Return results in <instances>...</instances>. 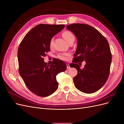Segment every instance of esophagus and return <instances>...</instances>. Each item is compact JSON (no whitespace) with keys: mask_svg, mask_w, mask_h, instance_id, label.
<instances>
[{"mask_svg":"<svg viewBox=\"0 0 124 124\" xmlns=\"http://www.w3.org/2000/svg\"><path fill=\"white\" fill-rule=\"evenodd\" d=\"M67 68L68 69H69L70 68V66H69V63H67Z\"/></svg>","mask_w":124,"mask_h":124,"instance_id":"34e87169","label":"esophagus"}]
</instances>
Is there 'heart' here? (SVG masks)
Listing matches in <instances>:
<instances>
[{
	"mask_svg": "<svg viewBox=\"0 0 124 124\" xmlns=\"http://www.w3.org/2000/svg\"><path fill=\"white\" fill-rule=\"evenodd\" d=\"M62 35L64 39L67 41V42H69V41L71 40L72 39L74 38V36L73 33L71 31H65L62 33ZM53 43H54V40L53 39H51L50 41V47L51 48L53 47ZM68 53H63L59 54L57 56V58L59 59L62 60V61H66L67 59V57L69 56Z\"/></svg>",
	"mask_w": 124,
	"mask_h": 124,
	"instance_id": "1",
	"label": "heart"
}]
</instances>
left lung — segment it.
Returning <instances> with one entry per match:
<instances>
[{"mask_svg":"<svg viewBox=\"0 0 124 124\" xmlns=\"http://www.w3.org/2000/svg\"><path fill=\"white\" fill-rule=\"evenodd\" d=\"M76 35L78 46L71 67L78 74L73 78L76 87L82 92L92 93L98 91L109 76L112 54L107 39L96 29L87 24L76 23L67 26ZM85 61L81 69L77 63Z\"/></svg>","mask_w":124,"mask_h":124,"instance_id":"obj_1","label":"left lung"}]
</instances>
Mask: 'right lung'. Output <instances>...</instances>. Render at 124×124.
Returning a JSON list of instances; mask_svg holds the SVG:
<instances>
[{
	"label": "right lung",
	"mask_w": 124,
	"mask_h": 124,
	"mask_svg": "<svg viewBox=\"0 0 124 124\" xmlns=\"http://www.w3.org/2000/svg\"><path fill=\"white\" fill-rule=\"evenodd\" d=\"M65 25L41 24L24 37L17 51L18 72L27 87L35 95L47 97L58 88L56 76L67 69L66 63L55 59L49 65L43 57L50 51V41Z\"/></svg>",
	"instance_id": "right-lung-1"
}]
</instances>
